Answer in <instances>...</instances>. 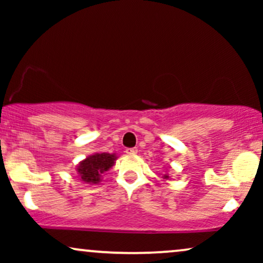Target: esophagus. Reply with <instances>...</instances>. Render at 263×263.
Instances as JSON below:
<instances>
[{
    "mask_svg": "<svg viewBox=\"0 0 263 263\" xmlns=\"http://www.w3.org/2000/svg\"><path fill=\"white\" fill-rule=\"evenodd\" d=\"M125 153L129 154V156H135V154H138V148L136 147H134V148H127Z\"/></svg>",
    "mask_w": 263,
    "mask_h": 263,
    "instance_id": "esophagus-1",
    "label": "esophagus"
}]
</instances>
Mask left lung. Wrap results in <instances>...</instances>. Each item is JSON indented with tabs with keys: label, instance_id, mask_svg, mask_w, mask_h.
Segmentation results:
<instances>
[{
	"label": "left lung",
	"instance_id": "left-lung-1",
	"mask_svg": "<svg viewBox=\"0 0 263 263\" xmlns=\"http://www.w3.org/2000/svg\"><path fill=\"white\" fill-rule=\"evenodd\" d=\"M163 178H164V179H168L170 177H168V175H167V174H165V175L163 176Z\"/></svg>",
	"mask_w": 263,
	"mask_h": 263
}]
</instances>
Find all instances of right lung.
<instances>
[{"label": "right lung", "mask_w": 263, "mask_h": 263, "mask_svg": "<svg viewBox=\"0 0 263 263\" xmlns=\"http://www.w3.org/2000/svg\"><path fill=\"white\" fill-rule=\"evenodd\" d=\"M116 159L115 153H95L88 156L77 166L79 178L87 184H98L102 182L103 175L114 166Z\"/></svg>", "instance_id": "add662e5"}]
</instances>
